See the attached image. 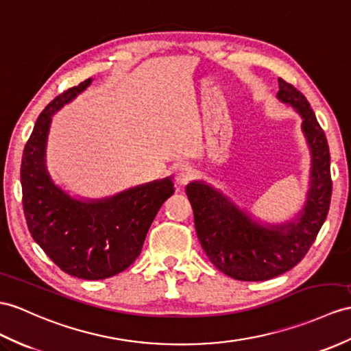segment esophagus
<instances>
[{"mask_svg": "<svg viewBox=\"0 0 351 351\" xmlns=\"http://www.w3.org/2000/svg\"><path fill=\"white\" fill-rule=\"evenodd\" d=\"M174 177H176V182L178 184H186L193 178V169L187 164H180V165H177V168H176Z\"/></svg>", "mask_w": 351, "mask_h": 351, "instance_id": "obj_1", "label": "esophagus"}]
</instances>
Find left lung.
<instances>
[{
	"label": "left lung",
	"instance_id": "8db88e82",
	"mask_svg": "<svg viewBox=\"0 0 351 351\" xmlns=\"http://www.w3.org/2000/svg\"><path fill=\"white\" fill-rule=\"evenodd\" d=\"M278 99L289 102L302 116V130L311 149V187L298 221L263 228L213 187L201 182L186 187L205 254L223 274L241 281L269 280L296 267L317 238L330 205L326 135L302 93L283 79H278Z\"/></svg>",
	"mask_w": 351,
	"mask_h": 351
}]
</instances>
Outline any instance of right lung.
<instances>
[{
	"label": "right lung",
	"instance_id": "add662e5",
	"mask_svg": "<svg viewBox=\"0 0 351 351\" xmlns=\"http://www.w3.org/2000/svg\"><path fill=\"white\" fill-rule=\"evenodd\" d=\"M90 82L62 92L38 116L22 155V204L34 241L59 268L77 278L104 280L138 258L152 221L174 186L165 178L113 198L83 202L52 182L45 159L50 117Z\"/></svg>",
	"mask_w": 351,
	"mask_h": 351
}]
</instances>
